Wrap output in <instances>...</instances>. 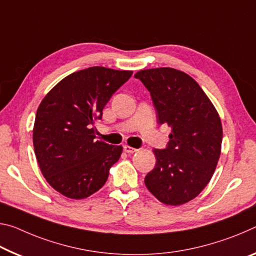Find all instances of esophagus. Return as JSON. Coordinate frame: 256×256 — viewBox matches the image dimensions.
I'll list each match as a JSON object with an SVG mask.
<instances>
[{"mask_svg": "<svg viewBox=\"0 0 256 256\" xmlns=\"http://www.w3.org/2000/svg\"><path fill=\"white\" fill-rule=\"evenodd\" d=\"M123 149H124V152H128V154H133V152H138V149L133 148V147H130V146H128V144H125L124 147H123Z\"/></svg>", "mask_w": 256, "mask_h": 256, "instance_id": "1", "label": "esophagus"}]
</instances>
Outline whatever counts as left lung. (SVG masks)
<instances>
[{"label":"left lung","instance_id":"obj_1","mask_svg":"<svg viewBox=\"0 0 256 256\" xmlns=\"http://www.w3.org/2000/svg\"><path fill=\"white\" fill-rule=\"evenodd\" d=\"M147 88L158 124L172 128L165 149H154L156 166L144 178L166 205L194 200L212 178L221 154L222 124L213 104L192 77L163 67L134 75Z\"/></svg>","mask_w":256,"mask_h":256}]
</instances>
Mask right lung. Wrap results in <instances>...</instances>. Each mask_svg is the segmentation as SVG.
Returning a JSON list of instances; mask_svg holds the SVG:
<instances>
[{
    "label": "right lung",
    "mask_w": 256,
    "mask_h": 256,
    "mask_svg": "<svg viewBox=\"0 0 256 256\" xmlns=\"http://www.w3.org/2000/svg\"><path fill=\"white\" fill-rule=\"evenodd\" d=\"M131 70L90 67L64 77L36 112L33 144L40 171L52 188L83 200L102 186L120 160V146L96 140L94 120Z\"/></svg>",
    "instance_id": "add662e5"
}]
</instances>
